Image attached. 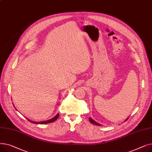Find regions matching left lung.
Instances as JSON below:
<instances>
[{
    "instance_id": "8db88e82",
    "label": "left lung",
    "mask_w": 152,
    "mask_h": 152,
    "mask_svg": "<svg viewBox=\"0 0 152 152\" xmlns=\"http://www.w3.org/2000/svg\"><path fill=\"white\" fill-rule=\"evenodd\" d=\"M128 118H129V117L127 118L126 119L125 121H127V119H128ZM89 121H90L91 123H92V124H95V125H97V126H101V124H100L99 123H97L96 121H95L94 120H93V119H92L91 117H89Z\"/></svg>"
}]
</instances>
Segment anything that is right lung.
<instances>
[{
    "instance_id": "add662e5",
    "label": "right lung",
    "mask_w": 152,
    "mask_h": 152,
    "mask_svg": "<svg viewBox=\"0 0 152 152\" xmlns=\"http://www.w3.org/2000/svg\"><path fill=\"white\" fill-rule=\"evenodd\" d=\"M17 110V109H16ZM58 116H59V114L58 113L57 115H56L55 116H54L53 118H52V119H49V120H47V121H40V122H36V121H31L30 119H28V120L29 121H30L31 123H34V124H48V123H52V122H53V121H56L57 119V118H58Z\"/></svg>"
}]
</instances>
